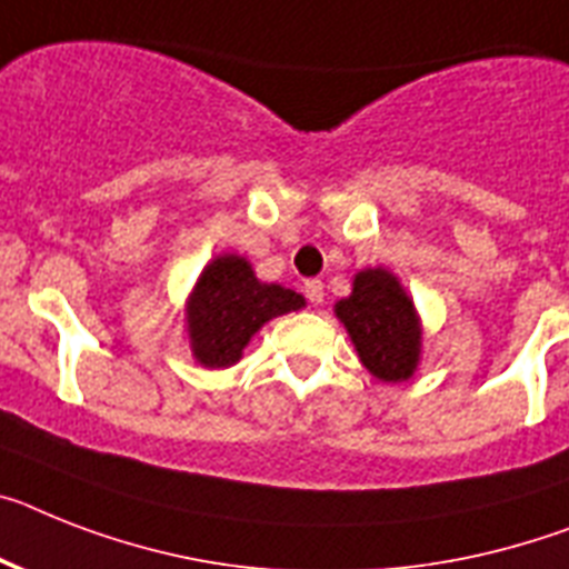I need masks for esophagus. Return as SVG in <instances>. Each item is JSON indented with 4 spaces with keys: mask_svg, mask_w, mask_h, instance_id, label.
<instances>
[{
    "mask_svg": "<svg viewBox=\"0 0 569 569\" xmlns=\"http://www.w3.org/2000/svg\"><path fill=\"white\" fill-rule=\"evenodd\" d=\"M303 292H307L309 303H315V307H318V303H323V283L318 280V277H312V280H307V283H303Z\"/></svg>",
    "mask_w": 569,
    "mask_h": 569,
    "instance_id": "esophagus-1",
    "label": "esophagus"
}]
</instances>
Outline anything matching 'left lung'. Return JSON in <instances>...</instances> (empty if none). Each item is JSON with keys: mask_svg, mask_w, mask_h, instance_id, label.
Listing matches in <instances>:
<instances>
[{"mask_svg": "<svg viewBox=\"0 0 569 569\" xmlns=\"http://www.w3.org/2000/svg\"><path fill=\"white\" fill-rule=\"evenodd\" d=\"M336 315L350 332L361 365L381 381H405L419 361V321L413 300L390 271L356 274L352 295L338 300Z\"/></svg>", "mask_w": 569, "mask_h": 569, "instance_id": "1", "label": "left lung"}]
</instances>
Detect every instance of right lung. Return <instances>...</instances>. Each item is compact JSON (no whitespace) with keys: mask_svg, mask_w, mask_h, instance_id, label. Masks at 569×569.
I'll use <instances>...</instances> for the list:
<instances>
[{"mask_svg":"<svg viewBox=\"0 0 569 569\" xmlns=\"http://www.w3.org/2000/svg\"><path fill=\"white\" fill-rule=\"evenodd\" d=\"M303 307V295L260 283L242 257L226 254L202 271L188 307L190 347L204 367H231L257 329Z\"/></svg>","mask_w":569,"mask_h":569,"instance_id":"obj_1","label":"right lung"}]
</instances>
